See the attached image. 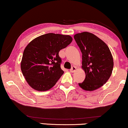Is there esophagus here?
<instances>
[{"mask_svg":"<svg viewBox=\"0 0 128 128\" xmlns=\"http://www.w3.org/2000/svg\"><path fill=\"white\" fill-rule=\"evenodd\" d=\"M76 70V68H75V66H73V67H72V68L70 69V72H74Z\"/></svg>","mask_w":128,"mask_h":128,"instance_id":"1","label":"esophagus"}]
</instances>
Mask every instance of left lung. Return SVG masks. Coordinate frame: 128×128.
I'll use <instances>...</instances> for the list:
<instances>
[{
    "label": "left lung",
    "instance_id": "left-lung-1",
    "mask_svg": "<svg viewBox=\"0 0 128 128\" xmlns=\"http://www.w3.org/2000/svg\"><path fill=\"white\" fill-rule=\"evenodd\" d=\"M74 39L82 54V68L86 73L84 81L79 86L86 91L96 90L106 83L112 73L111 52L103 41L92 33H78Z\"/></svg>",
    "mask_w": 128,
    "mask_h": 128
}]
</instances>
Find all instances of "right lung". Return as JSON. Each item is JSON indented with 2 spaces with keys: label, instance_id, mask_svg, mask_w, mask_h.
Returning <instances> with one entry per match:
<instances>
[{
  "label": "right lung",
  "instance_id": "right-lung-1",
  "mask_svg": "<svg viewBox=\"0 0 128 128\" xmlns=\"http://www.w3.org/2000/svg\"><path fill=\"white\" fill-rule=\"evenodd\" d=\"M72 41L71 36L48 33L32 40L24 51L20 69L30 86L35 90L51 89L64 73L60 68V50Z\"/></svg>",
  "mask_w": 128,
  "mask_h": 128
}]
</instances>
